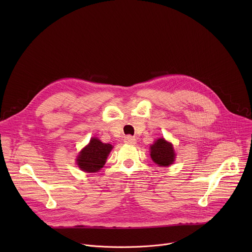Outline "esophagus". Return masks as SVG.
<instances>
[{
  "mask_svg": "<svg viewBox=\"0 0 252 252\" xmlns=\"http://www.w3.org/2000/svg\"><path fill=\"white\" fill-rule=\"evenodd\" d=\"M125 142L128 143V145H134V143L136 142V139H135V137H133L131 135H127L125 137Z\"/></svg>",
  "mask_w": 252,
  "mask_h": 252,
  "instance_id": "34e87169",
  "label": "esophagus"
}]
</instances>
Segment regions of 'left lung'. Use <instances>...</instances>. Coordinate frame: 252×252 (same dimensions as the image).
I'll return each mask as SVG.
<instances>
[{
  "label": "left lung",
  "mask_w": 252,
  "mask_h": 252,
  "mask_svg": "<svg viewBox=\"0 0 252 252\" xmlns=\"http://www.w3.org/2000/svg\"><path fill=\"white\" fill-rule=\"evenodd\" d=\"M152 159L160 166H168L174 161L175 154L171 143L164 140V138H158L151 147Z\"/></svg>",
  "instance_id": "left-lung-1"
}]
</instances>
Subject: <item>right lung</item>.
Returning a JSON list of instances; mask_svg holds the SVG:
<instances>
[{
    "label": "right lung",
    "instance_id": "obj_1",
    "mask_svg": "<svg viewBox=\"0 0 252 252\" xmlns=\"http://www.w3.org/2000/svg\"><path fill=\"white\" fill-rule=\"evenodd\" d=\"M113 147L110 143H102L99 139L93 137L89 145L81 152L78 157L79 167L88 172L99 170L105 163L106 158L111 153Z\"/></svg>",
    "mask_w": 252,
    "mask_h": 252
}]
</instances>
